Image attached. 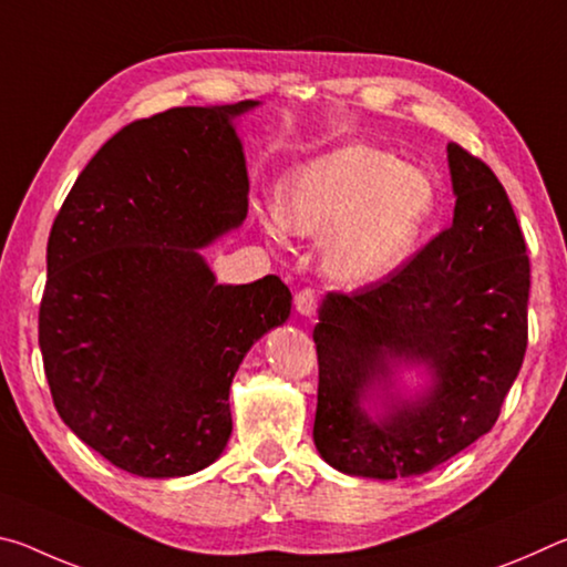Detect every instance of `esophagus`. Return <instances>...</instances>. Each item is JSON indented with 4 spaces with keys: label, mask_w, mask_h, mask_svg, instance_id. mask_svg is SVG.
<instances>
[{
    "label": "esophagus",
    "mask_w": 567,
    "mask_h": 567,
    "mask_svg": "<svg viewBox=\"0 0 567 567\" xmlns=\"http://www.w3.org/2000/svg\"><path fill=\"white\" fill-rule=\"evenodd\" d=\"M318 302H320V297H318V292L310 290V287H305V290L295 295L297 312L305 315V318H312V315L318 312Z\"/></svg>",
    "instance_id": "obj_1"
}]
</instances>
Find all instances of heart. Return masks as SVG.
Listing matches in <instances>:
<instances>
[{
	"label": "heart",
	"mask_w": 567,
	"mask_h": 567,
	"mask_svg": "<svg viewBox=\"0 0 567 567\" xmlns=\"http://www.w3.org/2000/svg\"><path fill=\"white\" fill-rule=\"evenodd\" d=\"M435 205L427 172L380 147L348 145L292 172L280 223L295 235L324 237L322 265L334 282L368 285L412 252Z\"/></svg>",
	"instance_id": "1"
}]
</instances>
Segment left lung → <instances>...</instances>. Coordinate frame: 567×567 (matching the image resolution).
Segmentation results:
<instances>
[{
	"label": "left lung",
	"instance_id": "1",
	"mask_svg": "<svg viewBox=\"0 0 567 567\" xmlns=\"http://www.w3.org/2000/svg\"><path fill=\"white\" fill-rule=\"evenodd\" d=\"M453 225L378 282L330 292L315 324L318 412L315 445L348 475H422L491 433L527 348L530 260L495 172L447 145ZM395 361L425 363L434 390L391 401L372 421L368 386H386Z\"/></svg>",
	"mask_w": 567,
	"mask_h": 567
}]
</instances>
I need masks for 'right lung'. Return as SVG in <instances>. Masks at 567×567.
Here are the masks:
<instances>
[{"mask_svg":"<svg viewBox=\"0 0 567 567\" xmlns=\"http://www.w3.org/2000/svg\"><path fill=\"white\" fill-rule=\"evenodd\" d=\"M255 104L130 122L54 217L44 375L66 427L132 475H192L223 455L239 362L290 315L280 277L217 285L197 252L247 215L233 120Z\"/></svg>","mask_w":567,"mask_h":567,"instance_id":"obj_1","label":"right lung"}]
</instances>
